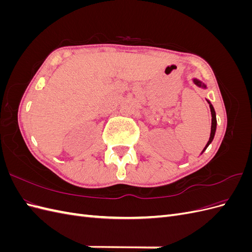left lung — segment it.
<instances>
[{
  "label": "left lung",
  "mask_w": 252,
  "mask_h": 252,
  "mask_svg": "<svg viewBox=\"0 0 252 252\" xmlns=\"http://www.w3.org/2000/svg\"><path fill=\"white\" fill-rule=\"evenodd\" d=\"M193 83L195 84L196 86H199V87H202V88H206V85L204 83H202L201 81H199V80H196V79H193ZM207 102H208V104H209V107H210V111H211V117H212V119H211V132H210V138H209V141L207 142V144H206V146H205V148H204V150L207 148L208 146H209V144L212 142V140H213V138H215V134H216V130H217V118H216V111H215V108H213V106H212V104L207 100ZM203 150V151H204Z\"/></svg>",
  "instance_id": "8db88e82"
}]
</instances>
